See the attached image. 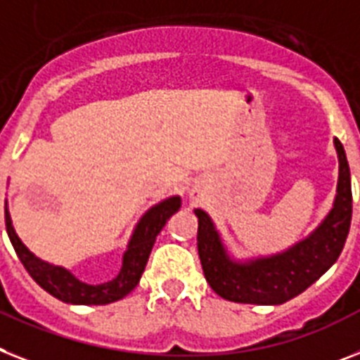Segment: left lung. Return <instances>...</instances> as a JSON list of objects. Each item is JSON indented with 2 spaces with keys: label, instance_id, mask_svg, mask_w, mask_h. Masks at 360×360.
<instances>
[{
  "label": "left lung",
  "instance_id": "obj_1",
  "mask_svg": "<svg viewBox=\"0 0 360 360\" xmlns=\"http://www.w3.org/2000/svg\"><path fill=\"white\" fill-rule=\"evenodd\" d=\"M339 157V181L333 207L315 231L276 255L238 259L226 249L212 217L198 216V250L208 285L225 300L256 306H280L298 297L337 262L352 223V175L344 146L333 139Z\"/></svg>",
  "mask_w": 360,
  "mask_h": 360
}]
</instances>
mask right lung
Masks as SVG:
<instances>
[{
  "instance_id": "right-lung-1",
  "label": "right lung",
  "mask_w": 360,
  "mask_h": 360,
  "mask_svg": "<svg viewBox=\"0 0 360 360\" xmlns=\"http://www.w3.org/2000/svg\"><path fill=\"white\" fill-rule=\"evenodd\" d=\"M181 208L179 195H170L162 199L157 205L150 207L146 212L141 216V219L135 225L134 232L128 240V245L122 255V267L119 274L104 283H86L80 278H77L69 269L62 265H54L38 258L34 252L27 249L25 243L20 240V236L12 226L8 207L5 203V226H7L8 240L16 250L18 258L27 269L41 289L53 295L54 298L65 302V304H75V306H105L111 302H117L137 288L139 280L143 276L144 267L148 264L150 252L153 249L157 234L162 231V226L170 219L172 214H175Z\"/></svg>"
}]
</instances>
